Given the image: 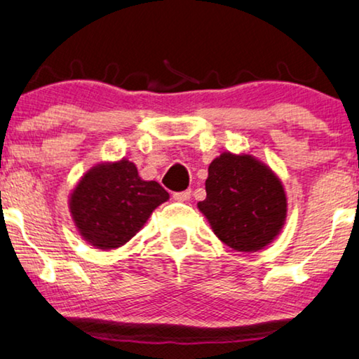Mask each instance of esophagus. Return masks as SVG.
Returning a JSON list of instances; mask_svg holds the SVG:
<instances>
[{
	"mask_svg": "<svg viewBox=\"0 0 359 359\" xmlns=\"http://www.w3.org/2000/svg\"><path fill=\"white\" fill-rule=\"evenodd\" d=\"M191 198V191H181V193H175L173 194V199L175 201H180V203H186V201H189Z\"/></svg>",
	"mask_w": 359,
	"mask_h": 359,
	"instance_id": "esophagus-1",
	"label": "esophagus"
}]
</instances>
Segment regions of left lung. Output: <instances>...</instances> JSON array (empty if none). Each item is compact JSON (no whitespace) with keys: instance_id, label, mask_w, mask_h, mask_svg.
<instances>
[{"instance_id":"1","label":"left lung","mask_w":359,"mask_h":359,"mask_svg":"<svg viewBox=\"0 0 359 359\" xmlns=\"http://www.w3.org/2000/svg\"><path fill=\"white\" fill-rule=\"evenodd\" d=\"M204 214L220 242L237 252L268 247L284 227L286 191L278 175L250 154L224 151L209 165Z\"/></svg>"}]
</instances>
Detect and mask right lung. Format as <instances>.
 <instances>
[{
	"label": "right lung",
	"instance_id": "obj_1",
	"mask_svg": "<svg viewBox=\"0 0 359 359\" xmlns=\"http://www.w3.org/2000/svg\"><path fill=\"white\" fill-rule=\"evenodd\" d=\"M170 194L139 176L127 158L102 161L86 171L73 188L68 209L81 238L100 250L126 245L144 227Z\"/></svg>",
	"mask_w": 359,
	"mask_h": 359
}]
</instances>
